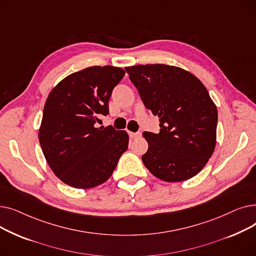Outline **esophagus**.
Segmentation results:
<instances>
[{
	"label": "esophagus",
	"instance_id": "esophagus-1",
	"mask_svg": "<svg viewBox=\"0 0 256 256\" xmlns=\"http://www.w3.org/2000/svg\"><path fill=\"white\" fill-rule=\"evenodd\" d=\"M130 139H137V138H140L141 137V132H130Z\"/></svg>",
	"mask_w": 256,
	"mask_h": 256
}]
</instances>
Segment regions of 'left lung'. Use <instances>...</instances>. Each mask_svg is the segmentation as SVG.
Instances as JSON below:
<instances>
[{"label": "left lung", "mask_w": 256, "mask_h": 256, "mask_svg": "<svg viewBox=\"0 0 256 256\" xmlns=\"http://www.w3.org/2000/svg\"><path fill=\"white\" fill-rule=\"evenodd\" d=\"M147 110L160 119V132H144L145 167L160 180L178 182L198 174L217 139V106L191 72L166 64L126 67Z\"/></svg>", "instance_id": "left-lung-1"}]
</instances>
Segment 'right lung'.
I'll return each mask as SVG.
<instances>
[{
  "instance_id": "1",
  "label": "right lung",
  "mask_w": 256,
  "mask_h": 256,
  "mask_svg": "<svg viewBox=\"0 0 256 256\" xmlns=\"http://www.w3.org/2000/svg\"><path fill=\"white\" fill-rule=\"evenodd\" d=\"M124 74L119 67L91 66L67 76L50 92L38 138L48 164L64 184L76 189L104 184L128 150L126 130L98 128Z\"/></svg>"
}]
</instances>
